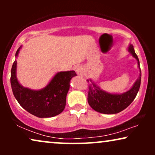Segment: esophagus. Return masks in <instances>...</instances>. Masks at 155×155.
I'll list each match as a JSON object with an SVG mask.
<instances>
[{
	"mask_svg": "<svg viewBox=\"0 0 155 155\" xmlns=\"http://www.w3.org/2000/svg\"><path fill=\"white\" fill-rule=\"evenodd\" d=\"M75 71L78 75H82V73H83V69H82V67L80 66V65H78V66L75 67Z\"/></svg>",
	"mask_w": 155,
	"mask_h": 155,
	"instance_id": "34e87169",
	"label": "esophagus"
}]
</instances>
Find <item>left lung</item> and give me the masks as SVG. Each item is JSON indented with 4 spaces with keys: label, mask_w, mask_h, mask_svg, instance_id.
<instances>
[{
    "label": "left lung",
    "mask_w": 155,
    "mask_h": 155,
    "mask_svg": "<svg viewBox=\"0 0 155 155\" xmlns=\"http://www.w3.org/2000/svg\"><path fill=\"white\" fill-rule=\"evenodd\" d=\"M128 51L137 61V64L140 73L139 78H137L136 82L130 90L121 94H110L101 90L99 87H97L93 82L92 84H89L87 101L90 107L96 111L105 114L119 113L128 107L136 97L141 82L140 67L139 59L135 54L133 45H130ZM87 81L89 82V80Z\"/></svg>",
    "instance_id": "obj_1"
}]
</instances>
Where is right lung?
<instances>
[{
	"label": "right lung",
	"instance_id": "obj_1",
	"mask_svg": "<svg viewBox=\"0 0 155 155\" xmlns=\"http://www.w3.org/2000/svg\"><path fill=\"white\" fill-rule=\"evenodd\" d=\"M21 46L16 51L18 56ZM17 61L12 64L10 83L12 92L20 105L39 118H49L60 114L65 109L70 81L76 75L74 71L60 72L41 90H32L20 85L16 78Z\"/></svg>",
	"mask_w": 155,
	"mask_h": 155
}]
</instances>
